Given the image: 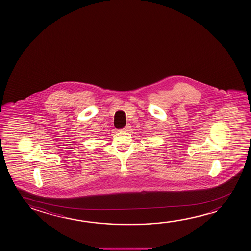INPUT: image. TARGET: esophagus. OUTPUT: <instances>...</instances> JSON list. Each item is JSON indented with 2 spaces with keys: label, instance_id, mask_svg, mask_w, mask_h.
<instances>
[{
  "label": "esophagus",
  "instance_id": "1",
  "mask_svg": "<svg viewBox=\"0 0 251 251\" xmlns=\"http://www.w3.org/2000/svg\"><path fill=\"white\" fill-rule=\"evenodd\" d=\"M129 128H130V127H129V126H126V127H124V128H123V129H122V131H129Z\"/></svg>",
  "mask_w": 251,
  "mask_h": 251
}]
</instances>
